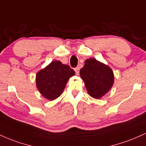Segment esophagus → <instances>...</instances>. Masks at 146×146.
I'll use <instances>...</instances> for the list:
<instances>
[{
	"mask_svg": "<svg viewBox=\"0 0 146 146\" xmlns=\"http://www.w3.org/2000/svg\"><path fill=\"white\" fill-rule=\"evenodd\" d=\"M75 73H76L77 75H79V73H80V67L78 66V67H76L75 68Z\"/></svg>",
	"mask_w": 146,
	"mask_h": 146,
	"instance_id": "esophagus-1",
	"label": "esophagus"
}]
</instances>
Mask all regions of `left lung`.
Here are the masks:
<instances>
[{"label":"left lung","mask_w":146,"mask_h":146,"mask_svg":"<svg viewBox=\"0 0 146 146\" xmlns=\"http://www.w3.org/2000/svg\"><path fill=\"white\" fill-rule=\"evenodd\" d=\"M80 74L88 93L94 99H101L113 85L114 75L111 68L95 58L87 59Z\"/></svg>","instance_id":"obj_1"}]
</instances>
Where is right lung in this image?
I'll return each mask as SVG.
<instances>
[{"label": "right lung", "mask_w": 146, "mask_h": 146, "mask_svg": "<svg viewBox=\"0 0 146 146\" xmlns=\"http://www.w3.org/2000/svg\"><path fill=\"white\" fill-rule=\"evenodd\" d=\"M75 74L74 70L60 61H52L36 75V86L45 99L53 101L59 97L71 77Z\"/></svg>", "instance_id": "right-lung-1"}]
</instances>
